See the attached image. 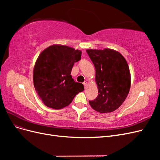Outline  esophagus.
Returning <instances> with one entry per match:
<instances>
[{
  "instance_id": "obj_1",
  "label": "esophagus",
  "mask_w": 160,
  "mask_h": 160,
  "mask_svg": "<svg viewBox=\"0 0 160 160\" xmlns=\"http://www.w3.org/2000/svg\"><path fill=\"white\" fill-rule=\"evenodd\" d=\"M83 85L85 86V88L86 86H87V82H86V81H84L83 83Z\"/></svg>"
}]
</instances>
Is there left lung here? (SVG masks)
<instances>
[{
    "instance_id": "left-lung-1",
    "label": "left lung",
    "mask_w": 160,
    "mask_h": 160,
    "mask_svg": "<svg viewBox=\"0 0 160 160\" xmlns=\"http://www.w3.org/2000/svg\"><path fill=\"white\" fill-rule=\"evenodd\" d=\"M86 52L95 66L98 95L89 101L91 107L99 113H109L119 108L129 93L131 77L125 58L109 49H88Z\"/></svg>"
}]
</instances>
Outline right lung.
<instances>
[{"mask_svg":"<svg viewBox=\"0 0 160 160\" xmlns=\"http://www.w3.org/2000/svg\"><path fill=\"white\" fill-rule=\"evenodd\" d=\"M81 51L64 45H52L38 56L33 70V83L46 106L59 109L69 105L84 86L71 75Z\"/></svg>","mask_w":160,"mask_h":160,"instance_id":"1","label":"right lung"}]
</instances>
